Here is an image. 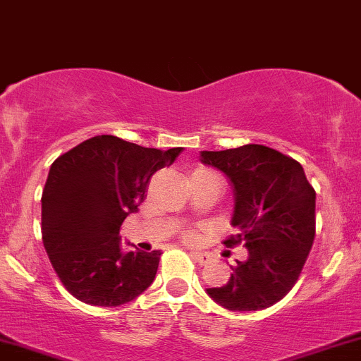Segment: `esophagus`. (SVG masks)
Instances as JSON below:
<instances>
[{"instance_id": "obj_1", "label": "esophagus", "mask_w": 361, "mask_h": 361, "mask_svg": "<svg viewBox=\"0 0 361 361\" xmlns=\"http://www.w3.org/2000/svg\"><path fill=\"white\" fill-rule=\"evenodd\" d=\"M191 258L195 259L196 263H200V265H207V263H210V255L207 253H197V251H191Z\"/></svg>"}]
</instances>
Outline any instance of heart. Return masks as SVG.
<instances>
[{"label": "heart", "mask_w": 361, "mask_h": 361, "mask_svg": "<svg viewBox=\"0 0 361 361\" xmlns=\"http://www.w3.org/2000/svg\"><path fill=\"white\" fill-rule=\"evenodd\" d=\"M197 172H212V170H197ZM185 238H188L189 241H191V239H195V234H188V235H185Z\"/></svg>", "instance_id": "obj_1"}]
</instances>
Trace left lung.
<instances>
[{
  "mask_svg": "<svg viewBox=\"0 0 361 361\" xmlns=\"http://www.w3.org/2000/svg\"><path fill=\"white\" fill-rule=\"evenodd\" d=\"M200 160L226 173L234 188L231 226L224 244H244L247 258L231 267L226 286L207 289L231 312H257L293 289L315 239V189L303 166L262 145L201 151Z\"/></svg>",
  "mask_w": 361,
  "mask_h": 361,
  "instance_id": "1",
  "label": "left lung"
}]
</instances>
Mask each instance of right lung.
<instances>
[{
  "mask_svg": "<svg viewBox=\"0 0 361 361\" xmlns=\"http://www.w3.org/2000/svg\"><path fill=\"white\" fill-rule=\"evenodd\" d=\"M180 151L96 135L53 161L41 197L42 243L73 298L120 306L149 288L161 251L123 253L120 227L145 201L151 176Z\"/></svg>",
  "mask_w": 361,
  "mask_h": 361,
  "instance_id": "right-lung-1",
  "label": "right lung"
}]
</instances>
